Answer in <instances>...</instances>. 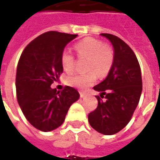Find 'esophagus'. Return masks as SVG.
<instances>
[{"label":"esophagus","instance_id":"esophagus-1","mask_svg":"<svg viewBox=\"0 0 160 160\" xmlns=\"http://www.w3.org/2000/svg\"><path fill=\"white\" fill-rule=\"evenodd\" d=\"M80 98H84L86 97V94L83 93V92H80Z\"/></svg>","mask_w":160,"mask_h":160}]
</instances>
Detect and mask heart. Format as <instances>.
Segmentation results:
<instances>
[{
  "instance_id": "b5f03b06",
  "label": "heart",
  "mask_w": 160,
  "mask_h": 160,
  "mask_svg": "<svg viewBox=\"0 0 160 160\" xmlns=\"http://www.w3.org/2000/svg\"><path fill=\"white\" fill-rule=\"evenodd\" d=\"M73 48L79 57L88 58L87 70L91 71L69 76L67 79V84L80 90H85L96 81L97 73L99 76H104L110 71L114 56L109 46L103 44L100 40L92 38H84L75 43ZM61 64L66 73H72L74 68V57L65 50L61 56Z\"/></svg>"
}]
</instances>
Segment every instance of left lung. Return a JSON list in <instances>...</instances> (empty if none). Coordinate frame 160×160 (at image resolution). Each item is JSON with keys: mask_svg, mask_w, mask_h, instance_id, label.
I'll return each mask as SVG.
<instances>
[{"mask_svg": "<svg viewBox=\"0 0 160 160\" xmlns=\"http://www.w3.org/2000/svg\"><path fill=\"white\" fill-rule=\"evenodd\" d=\"M100 35L113 46L114 61L107 77L93 87L100 96L96 97L98 104L88 115V122L98 133L111 135L129 122L140 101L142 80L140 64L130 47L112 34Z\"/></svg>", "mask_w": 160, "mask_h": 160, "instance_id": "obj_1", "label": "left lung"}]
</instances>
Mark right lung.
<instances>
[{"mask_svg": "<svg viewBox=\"0 0 160 160\" xmlns=\"http://www.w3.org/2000/svg\"><path fill=\"white\" fill-rule=\"evenodd\" d=\"M78 35L48 32L32 40L20 56L16 73V93L23 114L33 127L49 132L60 127L70 106L80 94L65 87L62 92L50 87L63 68L61 56L65 46Z\"/></svg>", "mask_w": 160, "mask_h": 160, "instance_id": "add662e5", "label": "right lung"}]
</instances>
